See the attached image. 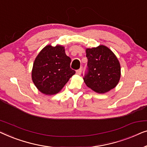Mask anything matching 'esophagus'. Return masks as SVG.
I'll list each match as a JSON object with an SVG mask.
<instances>
[{
    "mask_svg": "<svg viewBox=\"0 0 147 147\" xmlns=\"http://www.w3.org/2000/svg\"><path fill=\"white\" fill-rule=\"evenodd\" d=\"M81 72H82V68H80L79 69L76 71V74H78V75H80V74H81Z\"/></svg>",
    "mask_w": 147,
    "mask_h": 147,
    "instance_id": "34e87169",
    "label": "esophagus"
}]
</instances>
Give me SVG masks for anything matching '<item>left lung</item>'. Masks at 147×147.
I'll return each mask as SVG.
<instances>
[{
  "label": "left lung",
  "instance_id": "left-lung-1",
  "mask_svg": "<svg viewBox=\"0 0 147 147\" xmlns=\"http://www.w3.org/2000/svg\"><path fill=\"white\" fill-rule=\"evenodd\" d=\"M88 73L83 78L86 85L93 91L103 94L114 88L121 78V65L108 47L99 45L86 49Z\"/></svg>",
  "mask_w": 147,
  "mask_h": 147
}]
</instances>
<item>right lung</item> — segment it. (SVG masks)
Wrapping results in <instances>:
<instances>
[{
  "label": "right lung",
  "instance_id": "add662e5",
  "mask_svg": "<svg viewBox=\"0 0 147 147\" xmlns=\"http://www.w3.org/2000/svg\"><path fill=\"white\" fill-rule=\"evenodd\" d=\"M71 62L62 45L45 47L36 56L32 69V80L37 89L47 95L61 91L75 74L70 68Z\"/></svg>",
  "mask_w": 147,
  "mask_h": 147
}]
</instances>
